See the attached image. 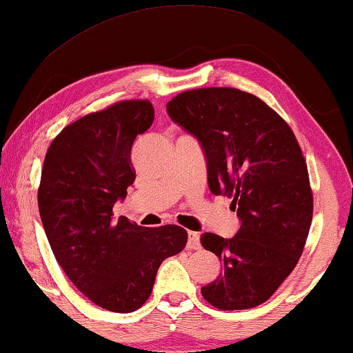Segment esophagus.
Instances as JSON below:
<instances>
[{
	"instance_id": "obj_1",
	"label": "esophagus",
	"mask_w": 353,
	"mask_h": 353,
	"mask_svg": "<svg viewBox=\"0 0 353 353\" xmlns=\"http://www.w3.org/2000/svg\"><path fill=\"white\" fill-rule=\"evenodd\" d=\"M188 248H191V250L201 248V234L194 232V231L188 232Z\"/></svg>"
}]
</instances>
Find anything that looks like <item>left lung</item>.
<instances>
[{
  "instance_id": "1",
  "label": "left lung",
  "mask_w": 353,
  "mask_h": 353,
  "mask_svg": "<svg viewBox=\"0 0 353 353\" xmlns=\"http://www.w3.org/2000/svg\"><path fill=\"white\" fill-rule=\"evenodd\" d=\"M167 113L201 141L210 191L232 199L242 221L232 239L202 236V247L223 263L202 296L219 310L256 307L293 272L312 223L314 196L299 143L282 116L234 88L181 92Z\"/></svg>"
}]
</instances>
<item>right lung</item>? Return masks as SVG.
<instances>
[{
  "label": "right lung",
  "mask_w": 353,
  "mask_h": 353,
  "mask_svg": "<svg viewBox=\"0 0 353 353\" xmlns=\"http://www.w3.org/2000/svg\"><path fill=\"white\" fill-rule=\"evenodd\" d=\"M152 119L150 100L79 117L50 143L41 172L38 207L54 256L85 298L111 312L140 309L161 263L188 242L176 224L143 228L113 216L135 180L132 145Z\"/></svg>",
  "instance_id": "right-lung-1"
}]
</instances>
